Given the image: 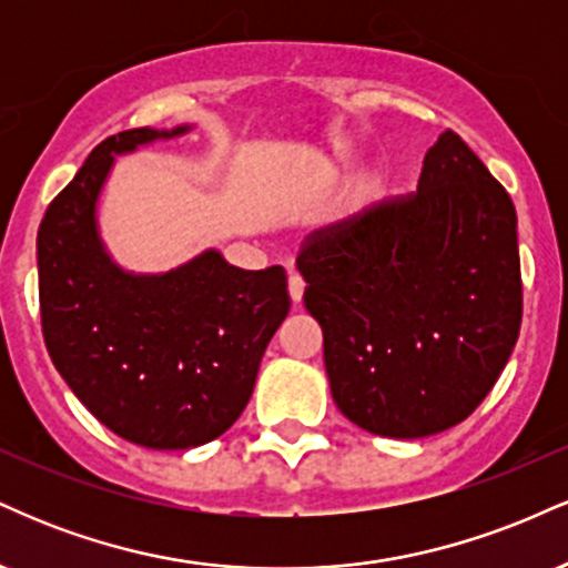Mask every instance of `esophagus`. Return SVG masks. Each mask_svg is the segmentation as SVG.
Wrapping results in <instances>:
<instances>
[{
  "instance_id": "1",
  "label": "esophagus",
  "mask_w": 568,
  "mask_h": 568,
  "mask_svg": "<svg viewBox=\"0 0 568 568\" xmlns=\"http://www.w3.org/2000/svg\"><path fill=\"white\" fill-rule=\"evenodd\" d=\"M288 293H291V298L293 302H302V296H304V280H302V275H291L288 277Z\"/></svg>"
}]
</instances>
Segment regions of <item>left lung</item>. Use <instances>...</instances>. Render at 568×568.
Segmentation results:
<instances>
[{
	"label": "left lung",
	"mask_w": 568,
	"mask_h": 568,
	"mask_svg": "<svg viewBox=\"0 0 568 568\" xmlns=\"http://www.w3.org/2000/svg\"><path fill=\"white\" fill-rule=\"evenodd\" d=\"M518 219L454 130L408 197L384 200L298 253L334 403L384 438L459 425L491 393L524 315Z\"/></svg>",
	"instance_id": "left-lung-1"
}]
</instances>
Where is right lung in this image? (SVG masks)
Wrapping results in <instances>:
<instances>
[{
  "label": "right lung",
  "instance_id": "add662e5",
  "mask_svg": "<svg viewBox=\"0 0 568 568\" xmlns=\"http://www.w3.org/2000/svg\"><path fill=\"white\" fill-rule=\"evenodd\" d=\"M189 130L135 128L98 143L37 234L42 334L58 374L101 425L158 452L202 446L237 422L291 310L283 266L237 270L211 247L135 275L106 253L95 211L114 160Z\"/></svg>",
  "mask_w": 568,
  "mask_h": 568
}]
</instances>
